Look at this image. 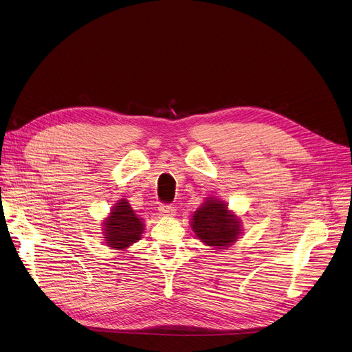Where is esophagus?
Wrapping results in <instances>:
<instances>
[{
  "label": "esophagus",
  "mask_w": 352,
  "mask_h": 352,
  "mask_svg": "<svg viewBox=\"0 0 352 352\" xmlns=\"http://www.w3.org/2000/svg\"><path fill=\"white\" fill-rule=\"evenodd\" d=\"M160 214L162 215V217H174L175 215V206H173V205H161L160 206Z\"/></svg>",
  "instance_id": "34e87169"
}]
</instances>
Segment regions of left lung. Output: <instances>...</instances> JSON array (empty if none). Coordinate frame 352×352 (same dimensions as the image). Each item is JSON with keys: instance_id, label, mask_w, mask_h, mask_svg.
I'll list each match as a JSON object with an SVG mask.
<instances>
[{"instance_id": "obj_1", "label": "left lung", "mask_w": 352, "mask_h": 352, "mask_svg": "<svg viewBox=\"0 0 352 352\" xmlns=\"http://www.w3.org/2000/svg\"><path fill=\"white\" fill-rule=\"evenodd\" d=\"M195 236L206 246L225 249L235 243L242 233L239 217L218 198H206L192 214L190 222Z\"/></svg>"}]
</instances>
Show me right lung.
Returning <instances> with one entry per match:
<instances>
[{"instance_id": "obj_1", "label": "right lung", "mask_w": 352, "mask_h": 352, "mask_svg": "<svg viewBox=\"0 0 352 352\" xmlns=\"http://www.w3.org/2000/svg\"><path fill=\"white\" fill-rule=\"evenodd\" d=\"M144 226V221L138 218L129 201L123 198L111 206L103 221V241L111 249L124 250L142 239Z\"/></svg>"}]
</instances>
